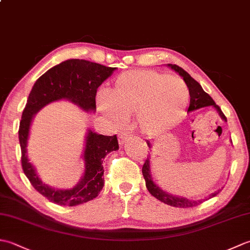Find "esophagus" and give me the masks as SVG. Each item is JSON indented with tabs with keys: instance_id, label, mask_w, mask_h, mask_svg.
I'll list each match as a JSON object with an SVG mask.
<instances>
[{
	"instance_id": "obj_1",
	"label": "esophagus",
	"mask_w": 250,
	"mask_h": 250,
	"mask_svg": "<svg viewBox=\"0 0 250 250\" xmlns=\"http://www.w3.org/2000/svg\"><path fill=\"white\" fill-rule=\"evenodd\" d=\"M118 139H119V144H120V145H124L125 143L130 139V132H128V131L121 132V133L119 134Z\"/></svg>"
}]
</instances>
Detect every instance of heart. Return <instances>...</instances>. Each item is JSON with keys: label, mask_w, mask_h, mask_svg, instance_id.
<instances>
[{"label": "heart", "mask_w": 250, "mask_h": 250, "mask_svg": "<svg viewBox=\"0 0 250 250\" xmlns=\"http://www.w3.org/2000/svg\"><path fill=\"white\" fill-rule=\"evenodd\" d=\"M189 99V89L182 79L139 70L117 77L107 93L98 95V105L101 113L115 124L136 115V125L143 133L156 135L177 124Z\"/></svg>", "instance_id": "b5f03b06"}]
</instances>
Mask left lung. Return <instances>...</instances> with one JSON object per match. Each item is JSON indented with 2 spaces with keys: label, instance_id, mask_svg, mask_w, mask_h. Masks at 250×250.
<instances>
[{
  "label": "left lung",
  "instance_id": "left-lung-1",
  "mask_svg": "<svg viewBox=\"0 0 250 250\" xmlns=\"http://www.w3.org/2000/svg\"><path fill=\"white\" fill-rule=\"evenodd\" d=\"M169 67L173 68V70L176 71L180 76L184 78V81L187 84V87L189 89V94H190V105L188 111H192L195 109H199L202 107H206V106H214V107L218 110L219 115L221 116V118L224 119L225 121H227V117L225 116V114L222 113V110L220 109V107L218 105L215 103V101L209 97V94H207L203 89H202L201 84L191 77L189 74L186 72L185 70H183L182 67L177 66L176 64H167ZM147 145L150 147V143L146 142ZM143 176L145 178L146 182V187L148 189V191L155 196L156 199H158L159 201L163 202L167 205H171L174 207H180V208H189V207H193V206H198L201 203H203V200L200 201H190L188 199H184V198H177V196H173L171 194L167 193L166 191L161 190L158 186L152 182L151 180V175H150V167H149V159H146L145 163L143 164ZM219 192V191H218ZM218 192L213 193L211 194L210 198H213L216 194H218Z\"/></svg>",
  "mask_w": 250,
  "mask_h": 250
}]
</instances>
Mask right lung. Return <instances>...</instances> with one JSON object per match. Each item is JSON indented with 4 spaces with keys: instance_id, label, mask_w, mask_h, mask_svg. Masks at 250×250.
<instances>
[{
    "instance_id": "1",
    "label": "right lung",
    "mask_w": 250,
    "mask_h": 250,
    "mask_svg": "<svg viewBox=\"0 0 250 250\" xmlns=\"http://www.w3.org/2000/svg\"><path fill=\"white\" fill-rule=\"evenodd\" d=\"M116 67H108L87 60L71 59L60 63L42 75L32 88L21 116L19 143L23 173L36 191L47 200L61 206H76L97 198L104 186L103 159L119 148L117 135L105 136L89 132L83 158L86 169L83 179L71 190H56L41 182L26 157V140L33 115L55 101L66 99L84 110H94L98 88Z\"/></svg>"
}]
</instances>
